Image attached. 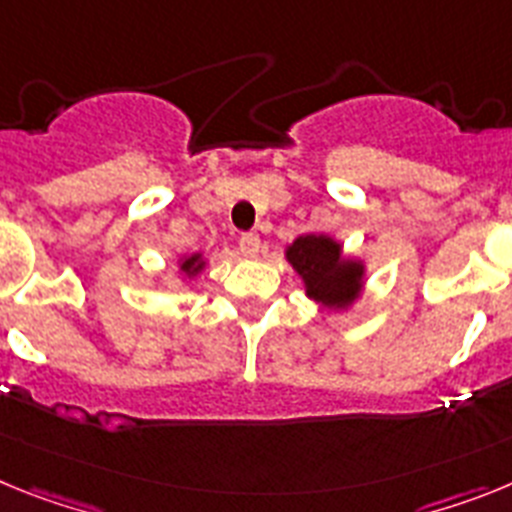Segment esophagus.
Returning a JSON list of instances; mask_svg holds the SVG:
<instances>
[{"instance_id":"esophagus-1","label":"esophagus","mask_w":512,"mask_h":512,"mask_svg":"<svg viewBox=\"0 0 512 512\" xmlns=\"http://www.w3.org/2000/svg\"><path fill=\"white\" fill-rule=\"evenodd\" d=\"M239 250L247 257H257V252H260V237H257V234H242V239H239Z\"/></svg>"}]
</instances>
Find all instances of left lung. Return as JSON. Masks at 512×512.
I'll list each match as a JSON object with an SVG mask.
<instances>
[{
    "label": "left lung",
    "mask_w": 512,
    "mask_h": 512,
    "mask_svg": "<svg viewBox=\"0 0 512 512\" xmlns=\"http://www.w3.org/2000/svg\"><path fill=\"white\" fill-rule=\"evenodd\" d=\"M283 255L304 283L306 299L314 304L330 311H350L363 296L366 260L345 255L340 239L330 234H301Z\"/></svg>",
    "instance_id": "8db88e82"
}]
</instances>
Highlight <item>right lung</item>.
Wrapping results in <instances>:
<instances>
[{
  "mask_svg": "<svg viewBox=\"0 0 512 512\" xmlns=\"http://www.w3.org/2000/svg\"><path fill=\"white\" fill-rule=\"evenodd\" d=\"M208 260L203 252H193V255H182L180 260H177V273L185 278V281H193V278H198V275L206 270Z\"/></svg>",
  "mask_w": 512,
  "mask_h": 512,
  "instance_id": "obj_1",
  "label": "right lung"
}]
</instances>
